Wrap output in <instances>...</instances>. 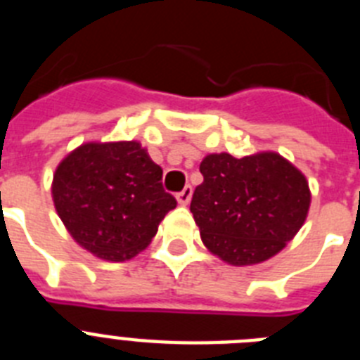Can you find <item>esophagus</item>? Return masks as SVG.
Here are the masks:
<instances>
[{"instance_id": "esophagus-1", "label": "esophagus", "mask_w": 360, "mask_h": 360, "mask_svg": "<svg viewBox=\"0 0 360 360\" xmlns=\"http://www.w3.org/2000/svg\"><path fill=\"white\" fill-rule=\"evenodd\" d=\"M191 196H193V187L191 186H186L182 191H180V193H176V200L180 205H187L191 200Z\"/></svg>"}]
</instances>
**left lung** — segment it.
<instances>
[{"mask_svg":"<svg viewBox=\"0 0 360 360\" xmlns=\"http://www.w3.org/2000/svg\"><path fill=\"white\" fill-rule=\"evenodd\" d=\"M191 212L202 241L231 265L262 263L287 245L310 207L307 178L276 153L209 155Z\"/></svg>","mask_w":360,"mask_h":360,"instance_id":"obj_1","label":"left lung"}]
</instances>
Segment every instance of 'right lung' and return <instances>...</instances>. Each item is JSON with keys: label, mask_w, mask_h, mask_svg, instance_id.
<instances>
[{"label": "right lung", "mask_w": 360, "mask_h": 360, "mask_svg": "<svg viewBox=\"0 0 360 360\" xmlns=\"http://www.w3.org/2000/svg\"><path fill=\"white\" fill-rule=\"evenodd\" d=\"M52 193L73 240L110 262L144 249L176 207L162 186V167L139 142L81 146L59 164Z\"/></svg>", "instance_id": "right-lung-1"}]
</instances>
